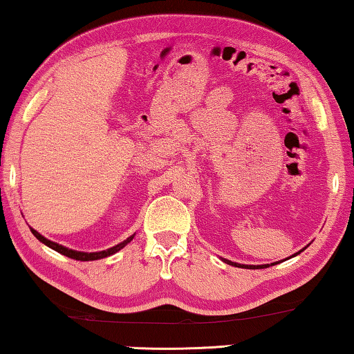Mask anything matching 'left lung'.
Instances as JSON below:
<instances>
[{
    "label": "left lung",
    "mask_w": 354,
    "mask_h": 354,
    "mask_svg": "<svg viewBox=\"0 0 354 354\" xmlns=\"http://www.w3.org/2000/svg\"><path fill=\"white\" fill-rule=\"evenodd\" d=\"M306 248V247H304ZM303 248V250H304ZM301 250V251H303ZM301 251H298V253H295V254H292L290 257H293V256H297V254H299L301 253ZM221 261H223L225 263H227V266H234V267H241V268H250V270H254V268H263V267H267V266H270V263H266V266H245V263H237V262H232V261H227V259H223V257H221ZM284 261V259H283ZM283 261H278V262H273L272 266H277V263H279V262H283Z\"/></svg>",
    "instance_id": "8db88e82"
}]
</instances>
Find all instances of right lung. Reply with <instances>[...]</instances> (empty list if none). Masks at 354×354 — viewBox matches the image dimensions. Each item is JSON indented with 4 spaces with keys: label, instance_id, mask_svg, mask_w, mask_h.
<instances>
[{
    "label": "right lung",
    "instance_id": "right-lung-1",
    "mask_svg": "<svg viewBox=\"0 0 354 354\" xmlns=\"http://www.w3.org/2000/svg\"><path fill=\"white\" fill-rule=\"evenodd\" d=\"M31 232H32V234H34L35 237L39 239V241H40L41 243H45L46 247H50L51 250L57 251V253H61V254L67 256V257H71V259H76V261H98V259H103V257L115 254L117 251H120L123 247H127V245H128L131 241H133L134 236H136V234L129 236V237L127 239V241L120 242L118 245H115V247H112V248H107V250H103V251H95V253H86V251H76V250H71V248L64 247V245H59V243L53 242V241H48L46 237H44V236L40 234V232L32 230V227H31Z\"/></svg>",
    "mask_w": 354,
    "mask_h": 354
}]
</instances>
